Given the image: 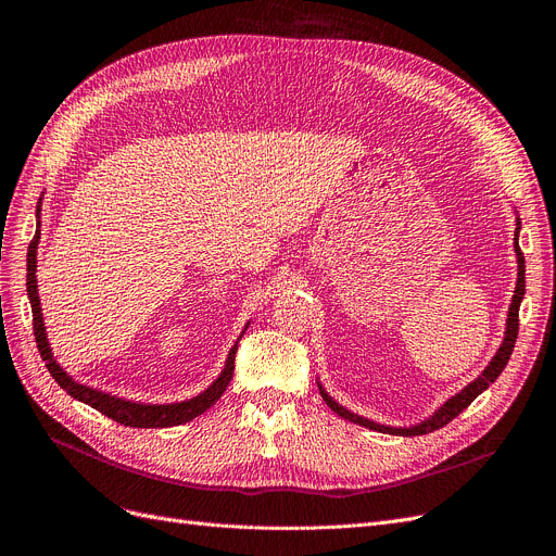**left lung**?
Here are the masks:
<instances>
[{
  "instance_id": "1",
  "label": "left lung",
  "mask_w": 556,
  "mask_h": 556,
  "mask_svg": "<svg viewBox=\"0 0 556 556\" xmlns=\"http://www.w3.org/2000/svg\"><path fill=\"white\" fill-rule=\"evenodd\" d=\"M518 233H520V218L516 216V231H514V250H516V261H518V277H516V288H514V298H511V304H509V311H507V327H505V338L498 346V352H495V356L489 361V365L482 369V374L478 378H473V381L466 386L464 390H459L455 396H451L448 401H444V405L437 407V410L415 424V426H386V424H376L367 417H361L352 410H346L344 405H340L325 388L323 383L317 381V388H319V394H323L325 403L331 407V410L336 415H340L342 419L352 421V424H358V426H365L369 430H378V432H386V434H399V437H417V434H428L432 430H440L444 428L448 421H453L464 407H469L473 399H478L493 381L503 374V369L507 367L509 363V356L514 352V344H516V338H518V308H520V302H522V295H525V256L520 252V245H518Z\"/></svg>"
}]
</instances>
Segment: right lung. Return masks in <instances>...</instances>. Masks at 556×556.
<instances>
[{"mask_svg": "<svg viewBox=\"0 0 556 556\" xmlns=\"http://www.w3.org/2000/svg\"><path fill=\"white\" fill-rule=\"evenodd\" d=\"M40 212H42V195L36 207V237L28 245L26 252V293H28V302H31V311H34V333H36V342H38V352L42 356V361L47 363L49 374L55 378V383L61 386L70 396H74L80 403L92 405L94 410H99L101 415L110 417L112 421L122 424V426H130V428H170V426H180L187 424L191 419H195L198 415H202L223 396L225 388L231 381L233 374V356H237V346L239 340L233 342V346L229 349L227 361L223 371L218 374L216 381L200 392L193 399L187 401H178V403H137V401H128L122 396H114L94 388H87L83 383H76L74 378L55 363L51 346H49V338H47V329H45V319H42V308H40V298H38V279H36V270H38V243H40ZM250 327V323L245 325V329ZM245 331H241L243 336Z\"/></svg>", "mask_w": 556, "mask_h": 556, "instance_id": "1", "label": "right lung"}]
</instances>
